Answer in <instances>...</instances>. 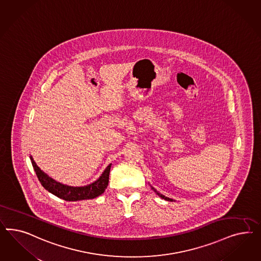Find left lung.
I'll return each instance as SVG.
<instances>
[{
	"label": "left lung",
	"mask_w": 261,
	"mask_h": 261,
	"mask_svg": "<svg viewBox=\"0 0 261 261\" xmlns=\"http://www.w3.org/2000/svg\"><path fill=\"white\" fill-rule=\"evenodd\" d=\"M152 190H154V189H153V188H152ZM154 191H155V192H156V193H157V194H158V195H159V196H160V197L163 198V199H165V200H166V201H173V200H172V199H170V198H168V197H166V196H165V195H163V194H161V193H159L158 191H156V190H154Z\"/></svg>",
	"instance_id": "8db88e82"
}]
</instances>
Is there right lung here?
Masks as SVG:
<instances>
[{
    "label": "right lung",
    "instance_id": "right-lung-1",
    "mask_svg": "<svg viewBox=\"0 0 261 261\" xmlns=\"http://www.w3.org/2000/svg\"><path fill=\"white\" fill-rule=\"evenodd\" d=\"M32 166L34 171L37 175L41 185L50 193L56 195L58 198L64 199L66 201H79V200H88L94 199L101 195L105 190L107 189L109 182V174H110L111 165L106 167L104 172L101 174L99 179L95 182L85 186V187H69L63 184L56 182V180L48 177L43 170H41L35 162L31 156Z\"/></svg>",
    "mask_w": 261,
    "mask_h": 261
}]
</instances>
